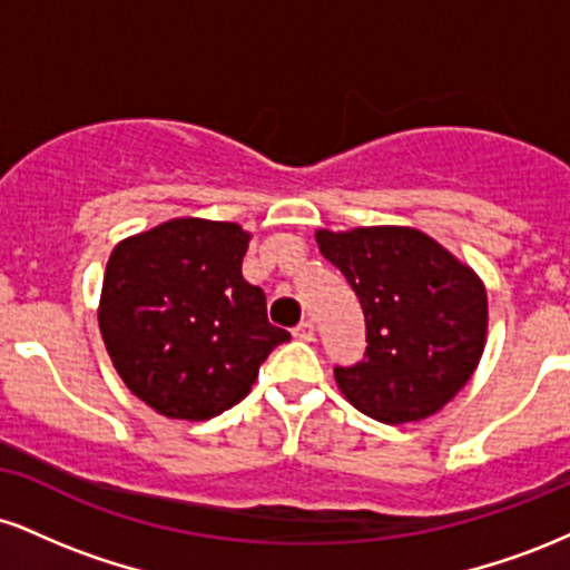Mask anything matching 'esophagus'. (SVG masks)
<instances>
[{
	"instance_id": "1",
	"label": "esophagus",
	"mask_w": 570,
	"mask_h": 570,
	"mask_svg": "<svg viewBox=\"0 0 570 570\" xmlns=\"http://www.w3.org/2000/svg\"><path fill=\"white\" fill-rule=\"evenodd\" d=\"M292 335L297 340H303V343H311V340L316 337V326H313L311 318H305V322H299L297 326H294Z\"/></svg>"
}]
</instances>
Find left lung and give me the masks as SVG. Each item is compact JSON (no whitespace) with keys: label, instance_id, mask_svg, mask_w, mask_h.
Returning a JSON list of instances; mask_svg holds the SVG:
<instances>
[{"label":"left lung","instance_id":"8db88e82","mask_svg":"<svg viewBox=\"0 0 570 570\" xmlns=\"http://www.w3.org/2000/svg\"><path fill=\"white\" fill-rule=\"evenodd\" d=\"M356 292L367 324L362 362L335 367L345 399L381 423L440 412L480 364L488 294L472 267L412 227L316 233Z\"/></svg>","mask_w":570,"mask_h":570}]
</instances>
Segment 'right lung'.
<instances>
[{
	"mask_svg": "<svg viewBox=\"0 0 570 570\" xmlns=\"http://www.w3.org/2000/svg\"><path fill=\"white\" fill-rule=\"evenodd\" d=\"M246 248L240 225L193 217L115 246L98 326L122 381L160 415L208 421L230 410L292 340L240 273Z\"/></svg>",
	"mask_w": 570,
	"mask_h": 570,
	"instance_id": "right-lung-1",
	"label": "right lung"
}]
</instances>
